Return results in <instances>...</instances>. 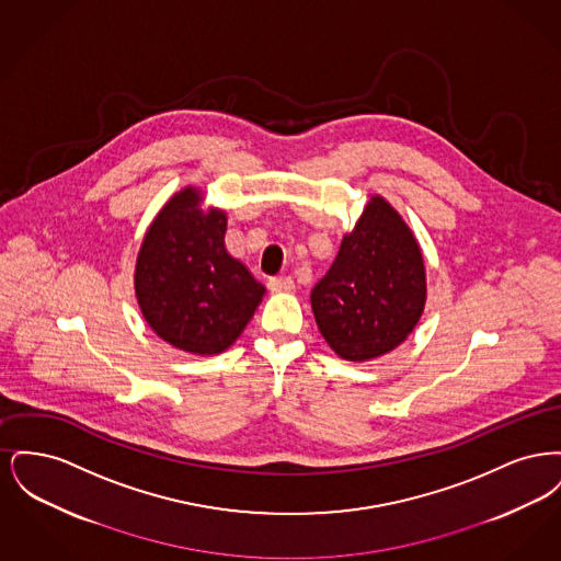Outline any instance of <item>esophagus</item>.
Returning <instances> with one entry per match:
<instances>
[{
	"label": "esophagus",
	"instance_id": "34e87169",
	"mask_svg": "<svg viewBox=\"0 0 561 561\" xmlns=\"http://www.w3.org/2000/svg\"><path fill=\"white\" fill-rule=\"evenodd\" d=\"M268 290L271 293H293L294 279L288 275H282V277H271L268 279Z\"/></svg>",
	"mask_w": 561,
	"mask_h": 561
}]
</instances>
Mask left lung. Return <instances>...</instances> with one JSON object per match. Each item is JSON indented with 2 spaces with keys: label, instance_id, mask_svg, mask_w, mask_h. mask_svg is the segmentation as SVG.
<instances>
[{
  "label": "left lung",
  "instance_id": "obj_1",
  "mask_svg": "<svg viewBox=\"0 0 561 561\" xmlns=\"http://www.w3.org/2000/svg\"><path fill=\"white\" fill-rule=\"evenodd\" d=\"M427 277L421 245L396 208L373 195L336 261L311 290L321 336L348 362L401 345L421 320Z\"/></svg>",
  "mask_w": 561,
  "mask_h": 561
}]
</instances>
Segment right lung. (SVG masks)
Instances as JSON below:
<instances>
[{"instance_id": "obj_1", "label": "right lung", "mask_w": 561, "mask_h": 561, "mask_svg": "<svg viewBox=\"0 0 561 561\" xmlns=\"http://www.w3.org/2000/svg\"><path fill=\"white\" fill-rule=\"evenodd\" d=\"M202 193L179 191L151 222L134 271L138 307L172 347L216 355L231 347L265 286L225 248L227 214L199 210Z\"/></svg>"}]
</instances>
